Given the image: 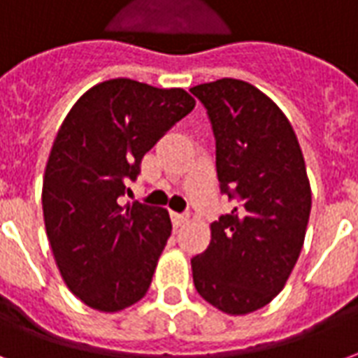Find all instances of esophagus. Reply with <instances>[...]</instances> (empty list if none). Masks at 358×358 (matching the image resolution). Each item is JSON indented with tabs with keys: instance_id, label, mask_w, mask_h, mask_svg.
<instances>
[{
	"instance_id": "1",
	"label": "esophagus",
	"mask_w": 358,
	"mask_h": 358,
	"mask_svg": "<svg viewBox=\"0 0 358 358\" xmlns=\"http://www.w3.org/2000/svg\"><path fill=\"white\" fill-rule=\"evenodd\" d=\"M171 221H173V227L179 229V227H182L189 221V215H187V213H176V211H173V213H171Z\"/></svg>"
}]
</instances>
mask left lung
I'll use <instances>...</instances> for the list:
<instances>
[{"label": "left lung", "mask_w": 358, "mask_h": 358, "mask_svg": "<svg viewBox=\"0 0 358 358\" xmlns=\"http://www.w3.org/2000/svg\"><path fill=\"white\" fill-rule=\"evenodd\" d=\"M190 91L213 125L221 190L238 196L190 259L192 278L219 311L248 315L282 292L301 254L311 213L303 152L286 114L252 83L223 78Z\"/></svg>", "instance_id": "8db88e82"}]
</instances>
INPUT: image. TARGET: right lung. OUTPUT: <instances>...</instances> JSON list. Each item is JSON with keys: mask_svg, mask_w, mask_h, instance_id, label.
Here are the masks:
<instances>
[{"mask_svg": "<svg viewBox=\"0 0 358 358\" xmlns=\"http://www.w3.org/2000/svg\"><path fill=\"white\" fill-rule=\"evenodd\" d=\"M194 104L181 87L116 78L85 91L62 120L43 173V221L62 280L95 311H124L148 292L171 234L169 213L118 198L143 156Z\"/></svg>", "mask_w": 358, "mask_h": 358, "instance_id": "1", "label": "right lung"}]
</instances>
